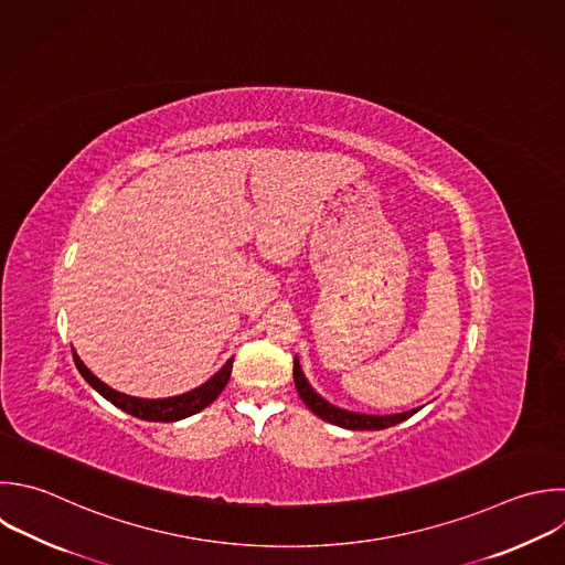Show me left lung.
Masks as SVG:
<instances>
[{
	"label": "left lung",
	"mask_w": 565,
	"mask_h": 565,
	"mask_svg": "<svg viewBox=\"0 0 565 565\" xmlns=\"http://www.w3.org/2000/svg\"><path fill=\"white\" fill-rule=\"evenodd\" d=\"M294 382H296L298 395L309 406V411H313L324 422H331V424L349 428V430H382V428H388V426H395V424L408 419L413 413L419 411V408H413V411H404V413H395V415H366V413H353V411L333 406L311 388V384L307 382V377L300 369L298 355L294 358Z\"/></svg>",
	"instance_id": "1"
}]
</instances>
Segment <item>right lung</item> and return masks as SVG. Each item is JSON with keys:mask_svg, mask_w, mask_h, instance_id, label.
I'll list each match as a JSON object with an SVG mask.
<instances>
[{"mask_svg": "<svg viewBox=\"0 0 565 565\" xmlns=\"http://www.w3.org/2000/svg\"><path fill=\"white\" fill-rule=\"evenodd\" d=\"M73 358H75V364L79 369V373L84 375V380L99 393L104 395L108 402H113L117 408L139 417V419H148V422H177V419H183V417H190L199 411H203L205 406H210L218 395L221 391L225 388V384L230 382V375H232V360H227V364L214 373L205 384H201L199 388L194 391H188L183 395H174V397H163V399H143V397H132V395H126V393H119L115 388H110L106 382H102L82 360L79 355L73 351Z\"/></svg>", "mask_w": 565, "mask_h": 565, "instance_id": "add662e5", "label": "right lung"}]
</instances>
